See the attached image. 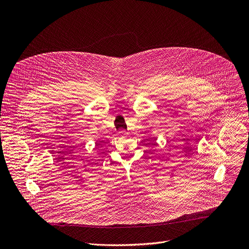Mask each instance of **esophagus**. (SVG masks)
Here are the masks:
<instances>
[{
	"mask_svg": "<svg viewBox=\"0 0 249 249\" xmlns=\"http://www.w3.org/2000/svg\"><path fill=\"white\" fill-rule=\"evenodd\" d=\"M119 135H120L121 137H126V136L128 135V133L125 132V131H120V132H119Z\"/></svg>",
	"mask_w": 249,
	"mask_h": 249,
	"instance_id": "34e87169",
	"label": "esophagus"
}]
</instances>
